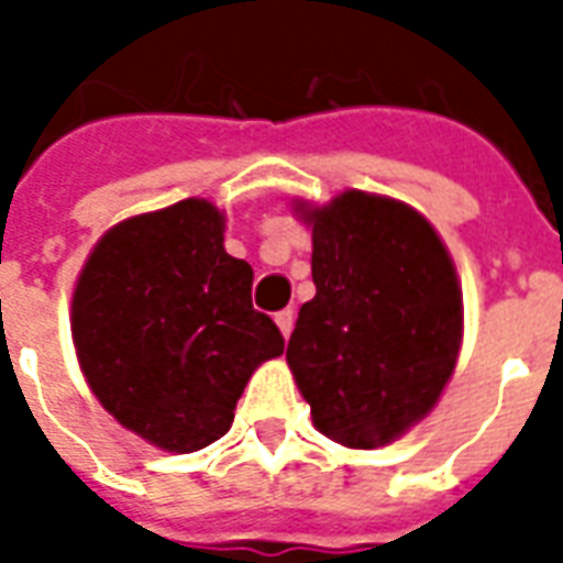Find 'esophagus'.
Masks as SVG:
<instances>
[{
  "instance_id": "obj_1",
  "label": "esophagus",
  "mask_w": 563,
  "mask_h": 563,
  "mask_svg": "<svg viewBox=\"0 0 563 563\" xmlns=\"http://www.w3.org/2000/svg\"><path fill=\"white\" fill-rule=\"evenodd\" d=\"M274 322H277V329L283 331V338H289L295 329V313L292 310H280V313L274 317Z\"/></svg>"
}]
</instances>
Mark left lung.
I'll return each mask as SVG.
<instances>
[{
	"instance_id": "obj_1",
	"label": "left lung",
	"mask_w": 563,
	"mask_h": 563,
	"mask_svg": "<svg viewBox=\"0 0 563 563\" xmlns=\"http://www.w3.org/2000/svg\"><path fill=\"white\" fill-rule=\"evenodd\" d=\"M313 229L317 295L301 305L286 362L334 443L377 449L431 413L461 346V286L419 210L346 189L295 205Z\"/></svg>"
}]
</instances>
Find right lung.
I'll use <instances>...</instances> for the list:
<instances>
[{
	"mask_svg": "<svg viewBox=\"0 0 563 563\" xmlns=\"http://www.w3.org/2000/svg\"><path fill=\"white\" fill-rule=\"evenodd\" d=\"M205 198L117 222L92 246L71 298L84 377L117 422L165 452H196L232 428L262 362L283 353L253 310V268L222 246Z\"/></svg>",
	"mask_w": 563,
	"mask_h": 563,
	"instance_id": "right-lung-1",
	"label": "right lung"
}]
</instances>
